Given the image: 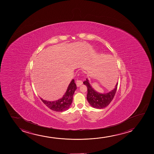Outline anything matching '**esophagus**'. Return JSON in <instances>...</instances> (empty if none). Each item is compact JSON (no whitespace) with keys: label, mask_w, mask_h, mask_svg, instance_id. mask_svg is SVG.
<instances>
[{"label":"esophagus","mask_w":154,"mask_h":154,"mask_svg":"<svg viewBox=\"0 0 154 154\" xmlns=\"http://www.w3.org/2000/svg\"><path fill=\"white\" fill-rule=\"evenodd\" d=\"M82 84V81L80 80H77L76 81V85H77V86L79 87Z\"/></svg>","instance_id":"1"}]
</instances>
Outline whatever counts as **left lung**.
<instances>
[{
    "instance_id": "obj_1",
    "label": "left lung",
    "mask_w": 154,
    "mask_h": 154,
    "mask_svg": "<svg viewBox=\"0 0 154 154\" xmlns=\"http://www.w3.org/2000/svg\"><path fill=\"white\" fill-rule=\"evenodd\" d=\"M114 75V74H113ZM84 84L87 87V99L91 107L102 109L107 107L112 101L116 94L117 89L118 82H117L113 90L105 94H101L95 91L89 82L88 79L83 82Z\"/></svg>"
}]
</instances>
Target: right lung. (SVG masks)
<instances>
[{
    "label": "right lung",
    "mask_w": 154,
    "mask_h": 154,
    "mask_svg": "<svg viewBox=\"0 0 154 154\" xmlns=\"http://www.w3.org/2000/svg\"><path fill=\"white\" fill-rule=\"evenodd\" d=\"M77 87L75 80L72 79L68 87L66 92L61 99L53 101H47L41 98L40 99L46 106L53 111L57 112L66 111L69 108L72 104L73 95Z\"/></svg>",
    "instance_id": "obj_1"
}]
</instances>
